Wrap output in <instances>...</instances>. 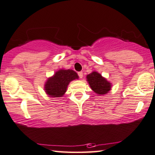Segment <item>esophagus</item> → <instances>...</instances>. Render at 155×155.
I'll return each mask as SVG.
<instances>
[{"label":"esophagus","instance_id":"34e87169","mask_svg":"<svg viewBox=\"0 0 155 155\" xmlns=\"http://www.w3.org/2000/svg\"><path fill=\"white\" fill-rule=\"evenodd\" d=\"M78 75H79L80 79H81V78L83 77V72H82V71L78 72Z\"/></svg>","mask_w":155,"mask_h":155}]
</instances>
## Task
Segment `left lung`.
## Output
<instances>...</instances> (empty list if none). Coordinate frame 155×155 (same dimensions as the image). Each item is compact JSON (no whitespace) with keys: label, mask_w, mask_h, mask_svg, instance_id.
Instances as JSON below:
<instances>
[{"label":"left lung","mask_w":155,"mask_h":155,"mask_svg":"<svg viewBox=\"0 0 155 155\" xmlns=\"http://www.w3.org/2000/svg\"><path fill=\"white\" fill-rule=\"evenodd\" d=\"M86 78L91 89L97 94H106L110 90V83L98 72H92L87 75Z\"/></svg>","instance_id":"left-lung-1"}]
</instances>
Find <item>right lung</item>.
<instances>
[{
  "instance_id": "add662e5",
  "label": "right lung",
  "mask_w": 155,
  "mask_h": 155,
  "mask_svg": "<svg viewBox=\"0 0 155 155\" xmlns=\"http://www.w3.org/2000/svg\"><path fill=\"white\" fill-rule=\"evenodd\" d=\"M78 78L77 74L73 70L61 69L47 80L45 90L49 96L61 97L67 91L69 82Z\"/></svg>"
}]
</instances>
